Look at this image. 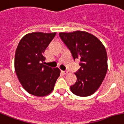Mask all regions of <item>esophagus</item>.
Returning <instances> with one entry per match:
<instances>
[{
	"instance_id": "obj_1",
	"label": "esophagus",
	"mask_w": 124,
	"mask_h": 124,
	"mask_svg": "<svg viewBox=\"0 0 124 124\" xmlns=\"http://www.w3.org/2000/svg\"><path fill=\"white\" fill-rule=\"evenodd\" d=\"M62 72H63V73H64V74H68V71H62Z\"/></svg>"
}]
</instances>
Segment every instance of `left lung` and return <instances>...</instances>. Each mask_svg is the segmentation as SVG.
Wrapping results in <instances>:
<instances>
[{"instance_id":"obj_1","label":"left lung","mask_w":124,"mask_h":124,"mask_svg":"<svg viewBox=\"0 0 124 124\" xmlns=\"http://www.w3.org/2000/svg\"><path fill=\"white\" fill-rule=\"evenodd\" d=\"M63 42L71 50L74 59H79L81 66L75 73L77 80L70 87L75 95L86 97L98 90L108 71L107 53L101 41L85 31L60 32Z\"/></svg>"}]
</instances>
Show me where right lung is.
Wrapping results in <instances>:
<instances>
[{
	"instance_id": "1",
	"label": "right lung",
	"mask_w": 124,
	"mask_h": 124,
	"mask_svg": "<svg viewBox=\"0 0 124 124\" xmlns=\"http://www.w3.org/2000/svg\"><path fill=\"white\" fill-rule=\"evenodd\" d=\"M57 33L41 32L26 34L17 46L15 69L21 85L28 93L37 97L49 95L60 74L58 67L43 64L45 50Z\"/></svg>"
}]
</instances>
